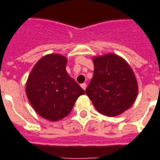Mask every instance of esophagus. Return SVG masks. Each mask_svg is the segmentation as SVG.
<instances>
[{
	"instance_id": "34e87169",
	"label": "esophagus",
	"mask_w": 160,
	"mask_h": 160,
	"mask_svg": "<svg viewBox=\"0 0 160 160\" xmlns=\"http://www.w3.org/2000/svg\"><path fill=\"white\" fill-rule=\"evenodd\" d=\"M80 86H81V88L83 90H86V83H83L80 85Z\"/></svg>"
}]
</instances>
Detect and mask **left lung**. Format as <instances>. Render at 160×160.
<instances>
[{
	"label": "left lung",
	"instance_id": "1",
	"mask_svg": "<svg viewBox=\"0 0 160 160\" xmlns=\"http://www.w3.org/2000/svg\"><path fill=\"white\" fill-rule=\"evenodd\" d=\"M93 76L86 95L99 113L117 116L132 106L137 99V78L128 62L114 53L93 57Z\"/></svg>",
	"mask_w": 160,
	"mask_h": 160
}]
</instances>
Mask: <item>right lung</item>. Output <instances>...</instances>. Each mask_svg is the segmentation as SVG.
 <instances>
[{
    "mask_svg": "<svg viewBox=\"0 0 160 160\" xmlns=\"http://www.w3.org/2000/svg\"><path fill=\"white\" fill-rule=\"evenodd\" d=\"M67 58L58 53L42 57L26 82V95L33 108L44 119L58 121L70 113L84 91L66 71Z\"/></svg>",
    "mask_w": 160,
    "mask_h": 160,
    "instance_id": "1",
    "label": "right lung"
}]
</instances>
